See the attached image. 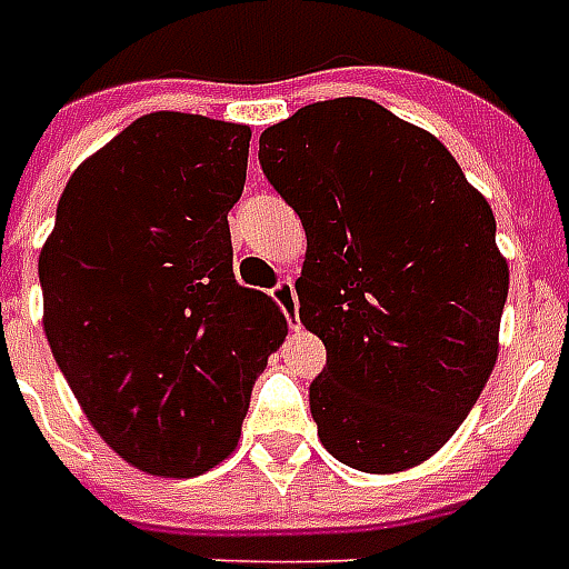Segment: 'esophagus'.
<instances>
[{
    "label": "esophagus",
    "instance_id": "34e87169",
    "mask_svg": "<svg viewBox=\"0 0 569 569\" xmlns=\"http://www.w3.org/2000/svg\"><path fill=\"white\" fill-rule=\"evenodd\" d=\"M272 300L281 306V312L288 316L291 325H297V291H293L291 278H281L276 288H272Z\"/></svg>",
    "mask_w": 569,
    "mask_h": 569
}]
</instances>
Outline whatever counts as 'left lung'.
Wrapping results in <instances>:
<instances>
[{
  "label": "left lung",
  "instance_id": "left-lung-1",
  "mask_svg": "<svg viewBox=\"0 0 569 569\" xmlns=\"http://www.w3.org/2000/svg\"><path fill=\"white\" fill-rule=\"evenodd\" d=\"M300 213V321L328 349L309 386L330 457L392 475L438 453L499 356L509 263L497 220L429 131L365 98L309 103L260 134Z\"/></svg>",
  "mask_w": 569,
  "mask_h": 569
}]
</instances>
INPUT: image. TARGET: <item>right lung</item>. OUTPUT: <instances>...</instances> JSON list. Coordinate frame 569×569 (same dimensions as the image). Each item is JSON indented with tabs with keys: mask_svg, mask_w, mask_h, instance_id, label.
Masks as SVG:
<instances>
[{
	"mask_svg": "<svg viewBox=\"0 0 569 569\" xmlns=\"http://www.w3.org/2000/svg\"><path fill=\"white\" fill-rule=\"evenodd\" d=\"M251 128L149 112L84 159L39 253L46 337L84 417L140 471L192 478L236 450L288 321L232 272Z\"/></svg>",
	"mask_w": 569,
	"mask_h": 569,
	"instance_id": "obj_1",
	"label": "right lung"
}]
</instances>
